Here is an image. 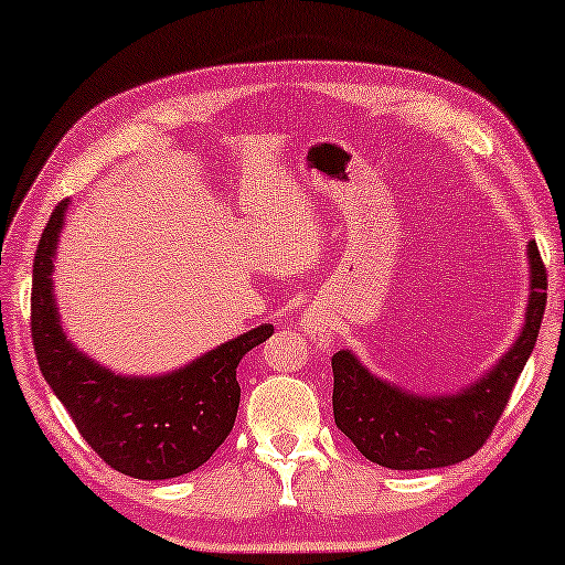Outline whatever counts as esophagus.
<instances>
[{
    "label": "esophagus",
    "mask_w": 565,
    "mask_h": 565,
    "mask_svg": "<svg viewBox=\"0 0 565 565\" xmlns=\"http://www.w3.org/2000/svg\"><path fill=\"white\" fill-rule=\"evenodd\" d=\"M300 329H303V334L311 339L319 350H329L331 347V323L323 319L321 313L306 311L300 316Z\"/></svg>",
    "instance_id": "obj_1"
}]
</instances>
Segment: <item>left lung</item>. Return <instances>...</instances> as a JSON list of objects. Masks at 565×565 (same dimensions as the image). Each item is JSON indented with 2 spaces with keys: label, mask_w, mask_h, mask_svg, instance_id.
Segmentation results:
<instances>
[{
  "label": "left lung",
  "mask_w": 565,
  "mask_h": 565,
  "mask_svg": "<svg viewBox=\"0 0 565 565\" xmlns=\"http://www.w3.org/2000/svg\"><path fill=\"white\" fill-rule=\"evenodd\" d=\"M530 298L516 342L483 377L452 396H419L370 373L350 350L331 358L334 422L367 460L391 470L445 468L483 447L537 342L547 303V273L527 244Z\"/></svg>",
  "instance_id": "8db88e82"
}]
</instances>
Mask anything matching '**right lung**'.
<instances>
[{
    "label": "right lung",
    "mask_w": 565,
    "mask_h": 565,
    "mask_svg": "<svg viewBox=\"0 0 565 565\" xmlns=\"http://www.w3.org/2000/svg\"><path fill=\"white\" fill-rule=\"evenodd\" d=\"M68 200L45 223L33 259L30 329L38 365L66 412L107 466L141 481H164L211 460L231 435L242 388L236 367L273 337V323L246 331L167 375H118L76 350L53 296V257Z\"/></svg>",
    "instance_id": "1"
}]
</instances>
